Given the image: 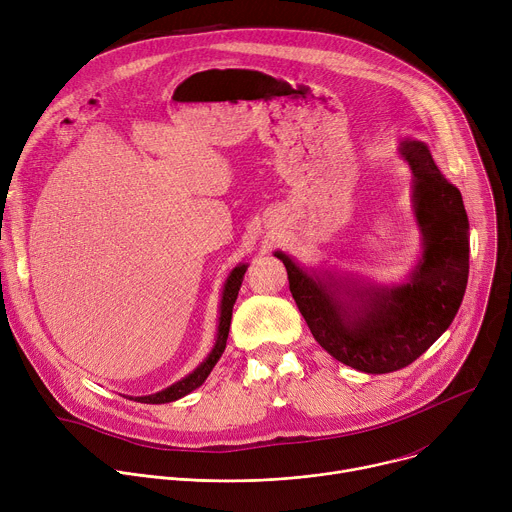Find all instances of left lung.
<instances>
[{
  "label": "left lung",
  "instance_id": "8db88e82",
  "mask_svg": "<svg viewBox=\"0 0 512 512\" xmlns=\"http://www.w3.org/2000/svg\"><path fill=\"white\" fill-rule=\"evenodd\" d=\"M413 170V207L423 256L405 285L374 287L329 272H307L274 252L319 346L346 366L386 374L413 364L456 317L470 270L468 215L462 193L437 168L427 144L403 140Z\"/></svg>",
  "mask_w": 512,
  "mask_h": 512
}]
</instances>
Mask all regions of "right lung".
Masks as SVG:
<instances>
[{"instance_id":"1","label":"right lung","mask_w":512,"mask_h":512,"mask_svg":"<svg viewBox=\"0 0 512 512\" xmlns=\"http://www.w3.org/2000/svg\"><path fill=\"white\" fill-rule=\"evenodd\" d=\"M248 270V264H238L230 276H227L225 285H223V295H221V307H219V325H217V337H215V346L213 350L209 352V356L191 372L187 374L183 380L175 382L173 386H168L160 392H154V394H148V396H130L132 401H138V403H146V405H162V403H173L177 399H181V396L193 392L195 388H199L205 378L211 374L213 366L217 364V360L221 358L223 350H225V342H227V333H230V323H232V311H234V303L238 299V291L242 287V280H244V274Z\"/></svg>"}]
</instances>
